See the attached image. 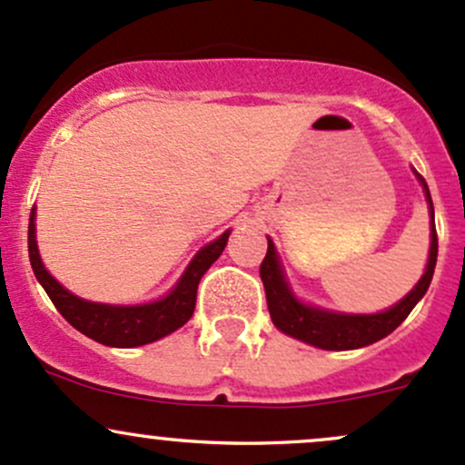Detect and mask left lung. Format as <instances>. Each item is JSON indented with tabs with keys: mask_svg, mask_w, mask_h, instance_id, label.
Returning <instances> with one entry per match:
<instances>
[{
	"mask_svg": "<svg viewBox=\"0 0 465 465\" xmlns=\"http://www.w3.org/2000/svg\"><path fill=\"white\" fill-rule=\"evenodd\" d=\"M414 175H417L419 184H421L423 193H426L430 212V253L426 272L419 278L417 285L401 298L397 305L388 307V310L376 312V314H348V312L322 310V307L302 302L301 298L292 292L290 281H287L285 272H282L281 258H278L276 247H273V241L267 238V256L261 265V278L262 285H265L270 316L273 325H276L282 334L302 341V343L307 345H314V348L321 350H359L385 339L388 334H392L401 322L408 319V314L414 310V305L426 296L430 281H432L434 265H437L439 247L430 189L426 180H423L417 171H414Z\"/></svg>",
	"mask_w": 465,
	"mask_h": 465,
	"instance_id": "obj_1",
	"label": "left lung"
}]
</instances>
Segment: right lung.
I'll return each mask as SVG.
<instances>
[{"label": "right lung", "instance_id": "1", "mask_svg": "<svg viewBox=\"0 0 465 465\" xmlns=\"http://www.w3.org/2000/svg\"><path fill=\"white\" fill-rule=\"evenodd\" d=\"M35 212L37 209L33 207L31 223H28V258L39 285L44 287L57 312L77 331L109 348H140L153 343L192 319L200 278L218 261L232 233V229H227L223 236L200 249L171 292L158 301L140 302V305H109V302H93L75 296L48 273L37 249Z\"/></svg>", "mask_w": 465, "mask_h": 465}]
</instances>
